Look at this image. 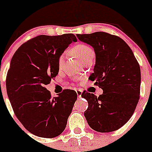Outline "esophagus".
I'll list each match as a JSON object with an SVG mask.
<instances>
[{
  "mask_svg": "<svg viewBox=\"0 0 152 152\" xmlns=\"http://www.w3.org/2000/svg\"><path fill=\"white\" fill-rule=\"evenodd\" d=\"M82 93H83V91H82L80 89H79V90L76 91V94H77V95H78L79 98H80L81 95H82Z\"/></svg>",
  "mask_w": 152,
  "mask_h": 152,
  "instance_id": "esophagus-1",
  "label": "esophagus"
}]
</instances>
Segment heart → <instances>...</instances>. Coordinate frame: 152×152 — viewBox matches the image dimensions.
Returning <instances> with one entry per match:
<instances>
[{
	"mask_svg": "<svg viewBox=\"0 0 152 152\" xmlns=\"http://www.w3.org/2000/svg\"><path fill=\"white\" fill-rule=\"evenodd\" d=\"M73 51L75 53V54L76 55V57H78L80 61H83L87 57H88L89 55L95 54L94 50L89 46H87V45H84V44H79L76 46H75ZM65 61H66L65 53H63V54L60 56L58 62H57L58 67L60 69L63 68V66L64 65V63H65Z\"/></svg>",
	"mask_w": 152,
	"mask_h": 152,
	"instance_id": "b5f03b06",
	"label": "heart"
}]
</instances>
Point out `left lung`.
Here are the masks:
<instances>
[{
	"instance_id": "left-lung-1",
	"label": "left lung",
	"mask_w": 152,
	"mask_h": 152,
	"mask_svg": "<svg viewBox=\"0 0 152 152\" xmlns=\"http://www.w3.org/2000/svg\"><path fill=\"white\" fill-rule=\"evenodd\" d=\"M76 36L94 48L95 64L89 79L103 91L99 97L85 91L82 93L88 102L86 120L97 132L118 130L129 120L139 101V64L128 44L118 36L101 31Z\"/></svg>"
}]
</instances>
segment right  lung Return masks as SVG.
I'll return each mask as SVG.
<instances>
[{"label":"right lung","instance_id":"1","mask_svg":"<svg viewBox=\"0 0 152 152\" xmlns=\"http://www.w3.org/2000/svg\"><path fill=\"white\" fill-rule=\"evenodd\" d=\"M76 41L73 34L39 35L21 45L11 60L6 77L8 99L16 118L35 136L56 137L66 127L77 94L67 89L53 98L45 85L58 74L60 56Z\"/></svg>","mask_w":152,"mask_h":152}]
</instances>
